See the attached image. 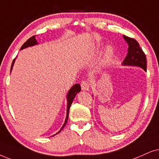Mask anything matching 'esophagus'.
Returning a JSON list of instances; mask_svg holds the SVG:
<instances>
[{
  "instance_id": "34e87169",
  "label": "esophagus",
  "mask_w": 159,
  "mask_h": 159,
  "mask_svg": "<svg viewBox=\"0 0 159 159\" xmlns=\"http://www.w3.org/2000/svg\"><path fill=\"white\" fill-rule=\"evenodd\" d=\"M81 89L83 91H88L89 89L90 84H89L88 81H81Z\"/></svg>"
}]
</instances>
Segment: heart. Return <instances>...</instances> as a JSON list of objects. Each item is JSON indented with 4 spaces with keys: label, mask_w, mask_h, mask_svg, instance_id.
Wrapping results in <instances>:
<instances>
[{
    "label": "heart",
    "mask_w": 159,
    "mask_h": 159,
    "mask_svg": "<svg viewBox=\"0 0 159 159\" xmlns=\"http://www.w3.org/2000/svg\"><path fill=\"white\" fill-rule=\"evenodd\" d=\"M102 48V45L100 43H97V45H95L94 47V49H93V53L94 54H98L99 52H100V51ZM113 48L112 47V46L109 45L107 46L106 48H105V52H104V54H103V58H102V62L106 63L108 62L110 60H111L112 57L113 55Z\"/></svg>",
    "instance_id": "1"
}]
</instances>
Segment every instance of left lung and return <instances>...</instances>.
Segmentation results:
<instances>
[{
    "label": "left lung",
    "mask_w": 159,
    "mask_h": 159,
    "mask_svg": "<svg viewBox=\"0 0 159 159\" xmlns=\"http://www.w3.org/2000/svg\"><path fill=\"white\" fill-rule=\"evenodd\" d=\"M124 40L128 44V52L122 65L126 66H135L143 68L146 71L147 68V62L145 53L139 47V45L136 40L131 39L125 35H123Z\"/></svg>",
    "instance_id": "obj_1"
}]
</instances>
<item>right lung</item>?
<instances>
[{"label":"right lung","mask_w":159,"mask_h":159,"mask_svg":"<svg viewBox=\"0 0 159 159\" xmlns=\"http://www.w3.org/2000/svg\"><path fill=\"white\" fill-rule=\"evenodd\" d=\"M38 44H39V43H38L36 39H35V36L34 35V36L30 38V39L27 40V41L25 42L24 44H23V45L22 46V47H21V48H20V50H22V49H24V48H26L27 47H30V46L38 45ZM15 60H16V58L14 59V60H13V62H12L11 67V72L12 69H13V66H14V62H15ZM80 92H81V86H80L78 84H75V85L73 86L70 89V90L68 91V92H67V113H66V118H65V123H64V124H63V126H62V128L60 129V130L59 131L57 134L52 135V137L59 134V133H60L61 131L62 130V129L65 127V126L66 125V124L67 122V119H68L70 107V105L72 104V102H73L74 98H75V97L76 96V94H77L78 93Z\"/></svg>","instance_id":"obj_1"}]
</instances>
